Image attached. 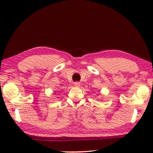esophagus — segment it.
Masks as SVG:
<instances>
[{
	"instance_id": "1",
	"label": "esophagus",
	"mask_w": 153,
	"mask_h": 153,
	"mask_svg": "<svg viewBox=\"0 0 153 153\" xmlns=\"http://www.w3.org/2000/svg\"><path fill=\"white\" fill-rule=\"evenodd\" d=\"M74 84V85L76 86V87H79L80 86V83H79V82H75Z\"/></svg>"
}]
</instances>
